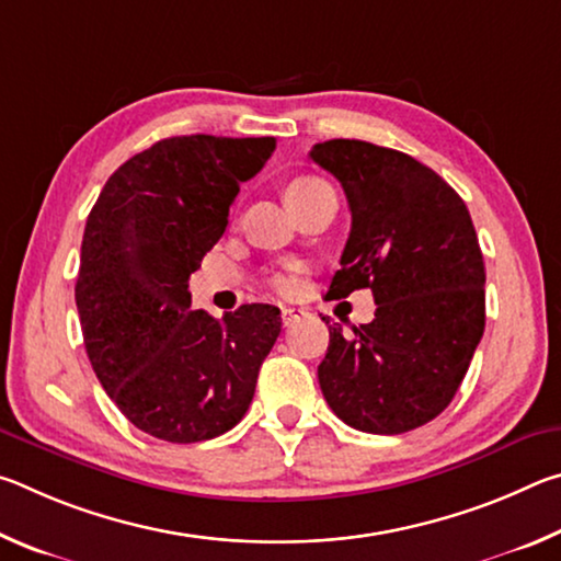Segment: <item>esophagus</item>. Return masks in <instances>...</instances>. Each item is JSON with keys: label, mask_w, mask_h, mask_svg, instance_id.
<instances>
[{"label": "esophagus", "mask_w": 561, "mask_h": 561, "mask_svg": "<svg viewBox=\"0 0 561 561\" xmlns=\"http://www.w3.org/2000/svg\"><path fill=\"white\" fill-rule=\"evenodd\" d=\"M304 314H307V311H304V309H297V307H284V309H282V321H284V327H291L294 321H299Z\"/></svg>", "instance_id": "1"}]
</instances>
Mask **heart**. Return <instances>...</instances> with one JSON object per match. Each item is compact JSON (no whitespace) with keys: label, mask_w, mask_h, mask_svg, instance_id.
<instances>
[{"label":"heart","mask_w":561,"mask_h":561,"mask_svg":"<svg viewBox=\"0 0 561 561\" xmlns=\"http://www.w3.org/2000/svg\"><path fill=\"white\" fill-rule=\"evenodd\" d=\"M324 185H327L324 180L311 178V175L294 178L291 183L287 185V201H294V197H299V195H304V193H311V190L324 187ZM294 284H297V279H294L291 270H289V272H277V274H274V277H272V287L277 289V291H282V294L294 291Z\"/></svg>","instance_id":"1"}]
</instances>
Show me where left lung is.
<instances>
[{
    "label": "left lung",
    "mask_w": 561,
    "mask_h": 561,
    "mask_svg": "<svg viewBox=\"0 0 561 561\" xmlns=\"http://www.w3.org/2000/svg\"><path fill=\"white\" fill-rule=\"evenodd\" d=\"M311 160L344 187L351 232L329 297L371 289L376 317L329 327L327 403L351 428L398 435L440 415L485 331V262L462 197L401 150L336 138Z\"/></svg>",
    "instance_id": "obj_1"
}]
</instances>
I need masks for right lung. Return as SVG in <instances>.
<instances>
[{
    "mask_svg": "<svg viewBox=\"0 0 561 561\" xmlns=\"http://www.w3.org/2000/svg\"><path fill=\"white\" fill-rule=\"evenodd\" d=\"M274 146L205 133L158 140L108 178L89 215L76 279L83 344L103 391L153 438H217L252 403L279 309L244 304L215 319L190 309L187 279Z\"/></svg>",
    "mask_w": 561,
    "mask_h": 561,
    "instance_id": "add662e5",
    "label": "right lung"
}]
</instances>
